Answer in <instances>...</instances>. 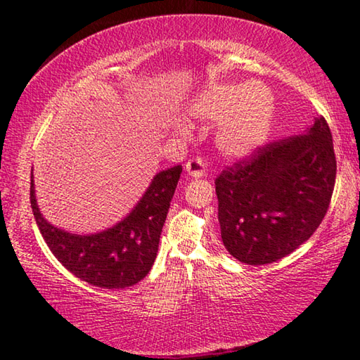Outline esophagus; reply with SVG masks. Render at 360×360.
I'll return each instance as SVG.
<instances>
[{"label":"esophagus","mask_w":360,"mask_h":360,"mask_svg":"<svg viewBox=\"0 0 360 360\" xmlns=\"http://www.w3.org/2000/svg\"><path fill=\"white\" fill-rule=\"evenodd\" d=\"M186 172L192 178H202L205 176V162L200 157H195L186 163Z\"/></svg>","instance_id":"34e87169"}]
</instances>
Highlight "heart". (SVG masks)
Here are the masks:
<instances>
[{
	"instance_id": "1",
	"label": "heart",
	"mask_w": 360,
	"mask_h": 360,
	"mask_svg": "<svg viewBox=\"0 0 360 360\" xmlns=\"http://www.w3.org/2000/svg\"><path fill=\"white\" fill-rule=\"evenodd\" d=\"M197 117L221 122L216 131L219 150L227 157H245L264 141L273 114V98L262 85H231L195 106Z\"/></svg>"
}]
</instances>
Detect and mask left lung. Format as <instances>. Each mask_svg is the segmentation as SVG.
Listing matches in <instances>:
<instances>
[{
	"instance_id": "8db88e82",
	"label": "left lung",
	"mask_w": 360,
	"mask_h": 360,
	"mask_svg": "<svg viewBox=\"0 0 360 360\" xmlns=\"http://www.w3.org/2000/svg\"><path fill=\"white\" fill-rule=\"evenodd\" d=\"M335 176L324 117L227 167L214 181L225 249L248 265L273 264L294 252L324 219Z\"/></svg>"
}]
</instances>
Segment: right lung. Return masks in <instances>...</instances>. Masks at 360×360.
<instances>
[{
    "instance_id": "1",
    "label": "right lung",
    "mask_w": 360,
    "mask_h": 360,
    "mask_svg": "<svg viewBox=\"0 0 360 360\" xmlns=\"http://www.w3.org/2000/svg\"><path fill=\"white\" fill-rule=\"evenodd\" d=\"M182 172L181 165L157 173L143 198L124 221L94 235H75L49 224L34 197L33 169L30 202L42 238L66 270L103 289H125L154 265L163 224Z\"/></svg>"
}]
</instances>
